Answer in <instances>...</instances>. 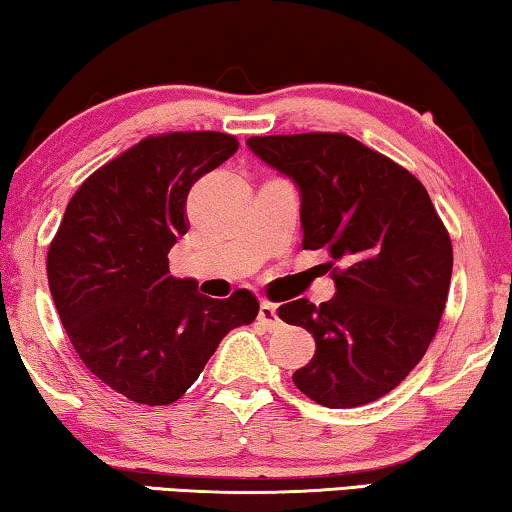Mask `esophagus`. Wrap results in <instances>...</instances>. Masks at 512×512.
<instances>
[{"label":"esophagus","mask_w":512,"mask_h":512,"mask_svg":"<svg viewBox=\"0 0 512 512\" xmlns=\"http://www.w3.org/2000/svg\"><path fill=\"white\" fill-rule=\"evenodd\" d=\"M258 321H261V325L265 330H277L281 321L277 316V307L272 305V302H261V309H258Z\"/></svg>","instance_id":"esophagus-1"}]
</instances>
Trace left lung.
Segmentation results:
<instances>
[{
    "label": "left lung",
    "mask_w": 512,
    "mask_h": 512,
    "mask_svg": "<svg viewBox=\"0 0 512 512\" xmlns=\"http://www.w3.org/2000/svg\"><path fill=\"white\" fill-rule=\"evenodd\" d=\"M247 145L298 187L302 247L328 249L342 263L330 302L279 307L281 321L316 342L293 383L328 409L388 395L436 335L453 274V244L429 194L409 170L344 133L254 136Z\"/></svg>",
    "instance_id": "8db88e82"
}]
</instances>
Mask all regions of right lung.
<instances>
[{
    "label": "right lung",
    "mask_w": 512,
    "mask_h": 512,
    "mask_svg": "<svg viewBox=\"0 0 512 512\" xmlns=\"http://www.w3.org/2000/svg\"><path fill=\"white\" fill-rule=\"evenodd\" d=\"M238 147L219 131L150 136L66 205L46 263L55 309L85 367L131 402H177L221 339L258 314L247 288L214 300L168 268V251L189 231L191 187Z\"/></svg>",
    "instance_id": "1"
}]
</instances>
